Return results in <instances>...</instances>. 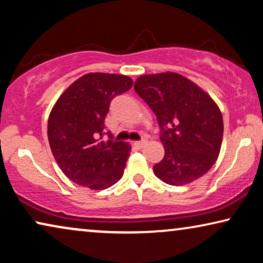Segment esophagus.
I'll return each instance as SVG.
<instances>
[{"label":"esophagus","mask_w":263,"mask_h":263,"mask_svg":"<svg viewBox=\"0 0 263 263\" xmlns=\"http://www.w3.org/2000/svg\"><path fill=\"white\" fill-rule=\"evenodd\" d=\"M146 140H141V141H136V142H134V145H135V147H136V148H142V147L143 146H145L146 145Z\"/></svg>","instance_id":"esophagus-1"}]
</instances>
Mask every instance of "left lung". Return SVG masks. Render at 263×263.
Segmentation results:
<instances>
[{
	"instance_id": "obj_1",
	"label": "left lung",
	"mask_w": 263,
	"mask_h": 263,
	"mask_svg": "<svg viewBox=\"0 0 263 263\" xmlns=\"http://www.w3.org/2000/svg\"><path fill=\"white\" fill-rule=\"evenodd\" d=\"M134 89L156 114L165 156L154 175L171 185L189 184L213 166L222 141V116L202 88L177 73L141 75Z\"/></svg>"
}]
</instances>
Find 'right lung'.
<instances>
[{"instance_id":"right-lung-1","label":"right lung","mask_w":263,"mask_h":263,"mask_svg":"<svg viewBox=\"0 0 263 263\" xmlns=\"http://www.w3.org/2000/svg\"><path fill=\"white\" fill-rule=\"evenodd\" d=\"M133 86L129 77L88 73L64 91L50 112L48 138L55 160L71 182L92 190L114 185L122 178L130 146L103 140L104 121L115 97Z\"/></svg>"}]
</instances>
